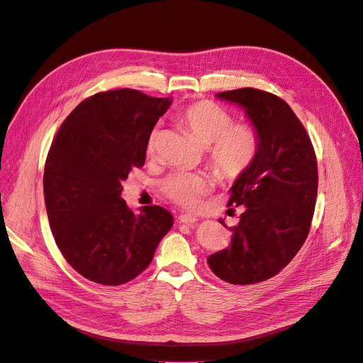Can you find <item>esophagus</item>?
I'll list each match as a JSON object with an SVG mask.
<instances>
[{
    "mask_svg": "<svg viewBox=\"0 0 363 363\" xmlns=\"http://www.w3.org/2000/svg\"><path fill=\"white\" fill-rule=\"evenodd\" d=\"M197 220H199V219H197L196 216L188 215V213H182V215L178 216V222H179V223H185V225H193V223H196Z\"/></svg>",
    "mask_w": 363,
    "mask_h": 363,
    "instance_id": "1",
    "label": "esophagus"
}]
</instances>
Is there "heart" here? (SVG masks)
I'll return each instance as SVG.
<instances>
[{
    "label": "heart",
    "instance_id": "1",
    "mask_svg": "<svg viewBox=\"0 0 363 363\" xmlns=\"http://www.w3.org/2000/svg\"><path fill=\"white\" fill-rule=\"evenodd\" d=\"M177 121L203 145L207 147V163L226 181L244 177L257 159L260 132L253 122H234L233 114L219 104L200 100L182 107ZM160 137L155 126L147 138V151L152 155ZM212 182L201 174L175 172L162 182L163 194L185 208H197L211 191Z\"/></svg>",
    "mask_w": 363,
    "mask_h": 363
}]
</instances>
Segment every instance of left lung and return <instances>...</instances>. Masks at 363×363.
I'll list each match as a JSON object with an SVG mask.
<instances>
[{
  "mask_svg": "<svg viewBox=\"0 0 363 363\" xmlns=\"http://www.w3.org/2000/svg\"><path fill=\"white\" fill-rule=\"evenodd\" d=\"M218 97L245 108L259 128L260 150L249 172L230 188L228 206H245L240 223L230 228L231 244L207 263L226 282L257 284L279 274L309 235L318 194L316 156L303 123L277 95L240 88Z\"/></svg>",
  "mask_w": 363,
  "mask_h": 363,
  "instance_id": "left-lung-1",
  "label": "left lung"
}]
</instances>
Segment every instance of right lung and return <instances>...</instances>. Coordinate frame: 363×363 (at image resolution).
<instances>
[{"label":"right lung","mask_w":363,"mask_h":363,"mask_svg":"<svg viewBox=\"0 0 363 363\" xmlns=\"http://www.w3.org/2000/svg\"><path fill=\"white\" fill-rule=\"evenodd\" d=\"M170 106L141 91L94 94L57 130L44 169L50 228L63 257L84 278L121 285L151 263L174 218L160 206L133 213L121 199L129 172L143 167L147 138Z\"/></svg>","instance_id":"right-lung-1"}]
</instances>
